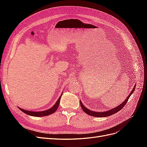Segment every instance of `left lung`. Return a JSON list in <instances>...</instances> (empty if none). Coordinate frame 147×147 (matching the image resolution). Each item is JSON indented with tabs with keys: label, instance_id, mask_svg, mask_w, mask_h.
Segmentation results:
<instances>
[{
	"label": "left lung",
	"instance_id": "left-lung-1",
	"mask_svg": "<svg viewBox=\"0 0 147 147\" xmlns=\"http://www.w3.org/2000/svg\"><path fill=\"white\" fill-rule=\"evenodd\" d=\"M136 88V84L134 87V88L132 89V91L131 92V93L129 96L127 97L126 99L124 100L123 102H122L121 104H120L119 105L117 106V107H115L113 109H111L110 110H107L106 112H94V111H91L90 110H89L88 109H86L85 107L83 105V104L82 103V102L80 101V105L82 109V110L84 111V112L86 113H87L88 115H90V116H92V117H109L110 116V115H113L115 113H117L118 111H119L120 110H121L123 109V107L126 105V104L130 96H131V94L133 93V92L134 91Z\"/></svg>",
	"mask_w": 147,
	"mask_h": 147
}]
</instances>
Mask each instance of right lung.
<instances>
[{"label":"right lung","mask_w":147,"mask_h":147,"mask_svg":"<svg viewBox=\"0 0 147 147\" xmlns=\"http://www.w3.org/2000/svg\"><path fill=\"white\" fill-rule=\"evenodd\" d=\"M62 95H63V94L60 96L59 99H57V100L56 101V104L53 105L51 108H50V109H48L47 110L41 111V112H32V111H29V110H26L24 109H22L20 107H18V108L20 110H21L22 111V112H24L26 114L28 115H30V116L37 117H45V116H47V115H49L55 113L57 110V108H58V107H59V102H60L61 97Z\"/></svg>","instance_id":"right-lung-1"}]
</instances>
